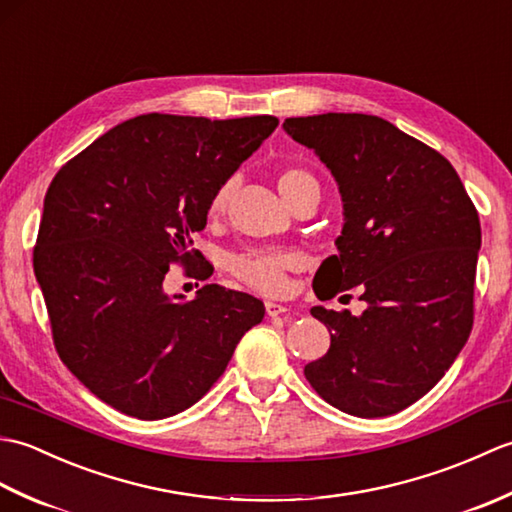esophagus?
<instances>
[{"instance_id":"esophagus-1","label":"esophagus","mask_w":512,"mask_h":512,"mask_svg":"<svg viewBox=\"0 0 512 512\" xmlns=\"http://www.w3.org/2000/svg\"><path fill=\"white\" fill-rule=\"evenodd\" d=\"M266 314L268 317H286V314H290V308L281 306V303H275V301H266Z\"/></svg>"}]
</instances>
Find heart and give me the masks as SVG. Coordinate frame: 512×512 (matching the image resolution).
<instances>
[{"instance_id": "b5f03b06", "label": "heart", "mask_w": 512, "mask_h": 512, "mask_svg": "<svg viewBox=\"0 0 512 512\" xmlns=\"http://www.w3.org/2000/svg\"><path fill=\"white\" fill-rule=\"evenodd\" d=\"M308 184H317L312 173L299 167H288L279 171L277 189L284 195V200L290 204L292 198ZM233 195V180H226L213 193L209 213L222 215L226 204ZM301 268V257L295 250H277V248H250L231 259L233 275L244 281L248 288L264 292V295H281L288 286V273H295Z\"/></svg>"}]
</instances>
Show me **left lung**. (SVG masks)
<instances>
[{"label":"left lung","mask_w":512,"mask_h":512,"mask_svg":"<svg viewBox=\"0 0 512 512\" xmlns=\"http://www.w3.org/2000/svg\"><path fill=\"white\" fill-rule=\"evenodd\" d=\"M286 134L330 169L343 202L339 255L319 299L358 288L363 314L314 306L330 350L303 369L317 394L358 418L413 405L447 374L473 328L480 217L451 162L369 114L286 118Z\"/></svg>","instance_id":"1"}]
</instances>
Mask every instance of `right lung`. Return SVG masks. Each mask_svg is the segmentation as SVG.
Returning a JSON list of instances; mask_svg holds the SVG:
<instances>
[{
  "label": "right lung",
  "mask_w": 512,
  "mask_h": 512,
  "mask_svg": "<svg viewBox=\"0 0 512 512\" xmlns=\"http://www.w3.org/2000/svg\"><path fill=\"white\" fill-rule=\"evenodd\" d=\"M277 125L143 114L50 182L35 277L61 361L107 405L140 420L189 409L264 319V303L246 292L206 284L187 301L162 284L169 264L198 266L191 235L206 226L213 193Z\"/></svg>",
  "instance_id": "add662e5"
}]
</instances>
